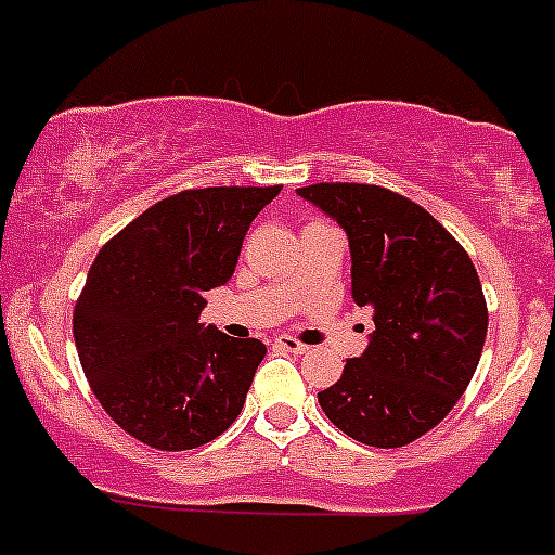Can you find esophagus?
I'll use <instances>...</instances> for the list:
<instances>
[{"label":"esophagus","mask_w":555,"mask_h":555,"mask_svg":"<svg viewBox=\"0 0 555 555\" xmlns=\"http://www.w3.org/2000/svg\"><path fill=\"white\" fill-rule=\"evenodd\" d=\"M276 347L284 349V352H293V354H306V352H309V347H306V344H300L298 338H293V336H279L276 338Z\"/></svg>","instance_id":"34e87169"}]
</instances>
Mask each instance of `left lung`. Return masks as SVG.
<instances>
[{"label": "left lung", "instance_id": "obj_1", "mask_svg": "<svg viewBox=\"0 0 555 555\" xmlns=\"http://www.w3.org/2000/svg\"><path fill=\"white\" fill-rule=\"evenodd\" d=\"M300 197L336 219L352 251V300L374 309L371 341L322 412L371 448H403L448 417L480 363L488 306L464 246L423 206L376 184H311Z\"/></svg>", "mask_w": 555, "mask_h": 555}]
</instances>
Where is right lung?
I'll return each mask as SVG.
<instances>
[{
	"label": "right lung",
	"mask_w": 555,
	"mask_h": 555,
	"mask_svg": "<svg viewBox=\"0 0 555 555\" xmlns=\"http://www.w3.org/2000/svg\"><path fill=\"white\" fill-rule=\"evenodd\" d=\"M282 186L184 190L113 235L73 311L80 365L113 421L157 450H192L241 414L260 338L197 322L208 289L228 282L251 219Z\"/></svg>",
	"instance_id": "right-lung-1"
}]
</instances>
